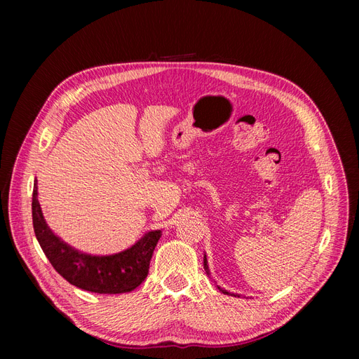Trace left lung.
<instances>
[{"label": "left lung", "instance_id": "left-lung-1", "mask_svg": "<svg viewBox=\"0 0 359 359\" xmlns=\"http://www.w3.org/2000/svg\"><path fill=\"white\" fill-rule=\"evenodd\" d=\"M203 269H205V273L210 276V269H208V260H206V256H203ZM217 287H219V290H220V292H223L224 295H231L229 292L224 290V289H222L220 286H217ZM232 295H233V297H238V298H240V295H238V293H232Z\"/></svg>", "mask_w": 359, "mask_h": 359}]
</instances>
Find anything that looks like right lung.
Here are the masks:
<instances>
[{
    "instance_id": "obj_1",
    "label": "right lung",
    "mask_w": 359,
    "mask_h": 359,
    "mask_svg": "<svg viewBox=\"0 0 359 359\" xmlns=\"http://www.w3.org/2000/svg\"><path fill=\"white\" fill-rule=\"evenodd\" d=\"M32 226L37 241L57 273L70 285L95 293H126L136 289L148 276L149 262L161 231H151L130 248L109 256H91L61 241L46 224L32 190Z\"/></svg>"
}]
</instances>
